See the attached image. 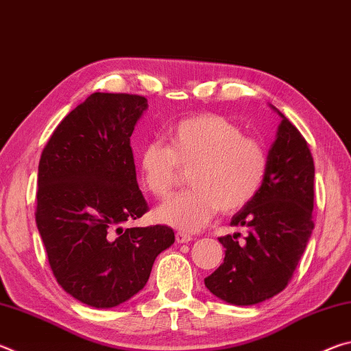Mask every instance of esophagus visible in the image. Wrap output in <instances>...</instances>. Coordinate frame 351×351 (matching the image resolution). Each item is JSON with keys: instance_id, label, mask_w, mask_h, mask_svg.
Instances as JSON below:
<instances>
[{"instance_id": "34e87169", "label": "esophagus", "mask_w": 351, "mask_h": 351, "mask_svg": "<svg viewBox=\"0 0 351 351\" xmlns=\"http://www.w3.org/2000/svg\"><path fill=\"white\" fill-rule=\"evenodd\" d=\"M175 239L178 243H189L190 240H192V237H190L189 234H184V232H176Z\"/></svg>"}]
</instances>
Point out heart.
I'll list each match as a JSON object with an SVG mask.
<instances>
[{
    "label": "heart",
    "mask_w": 351,
    "mask_h": 351,
    "mask_svg": "<svg viewBox=\"0 0 351 351\" xmlns=\"http://www.w3.org/2000/svg\"><path fill=\"white\" fill-rule=\"evenodd\" d=\"M268 152L260 139L219 114H198L176 122L169 145L152 141L139 153L142 182L153 197L169 198L190 170L192 189L159 206V223L186 232L198 230L218 209L234 213L257 197L268 171Z\"/></svg>",
    "instance_id": "obj_1"
}]
</instances>
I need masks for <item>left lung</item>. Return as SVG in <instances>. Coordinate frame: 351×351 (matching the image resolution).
<instances>
[{
  "label": "left lung",
  "mask_w": 351,
  "mask_h": 351,
  "mask_svg": "<svg viewBox=\"0 0 351 351\" xmlns=\"http://www.w3.org/2000/svg\"><path fill=\"white\" fill-rule=\"evenodd\" d=\"M282 117L263 186L251 203L230 219L247 229L219 237L223 265L204 278L213 295L232 305H255L287 288L314 229V162L304 136Z\"/></svg>",
  "instance_id": "left-lung-1"
}]
</instances>
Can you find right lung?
I'll return each mask as SVG.
<instances>
[{
	"instance_id": "obj_1",
	"label": "right lung",
	"mask_w": 351,
	"mask_h": 351,
	"mask_svg": "<svg viewBox=\"0 0 351 351\" xmlns=\"http://www.w3.org/2000/svg\"><path fill=\"white\" fill-rule=\"evenodd\" d=\"M148 108L136 94L94 93L58 123L38 164L37 221L57 282L74 299L112 308L145 287L169 226L123 229L148 210L130 145Z\"/></svg>"
}]
</instances>
